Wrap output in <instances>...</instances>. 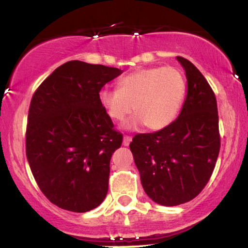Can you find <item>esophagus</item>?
I'll list each match as a JSON object with an SVG mask.
<instances>
[{"label":"esophagus","instance_id":"1","mask_svg":"<svg viewBox=\"0 0 248 248\" xmlns=\"http://www.w3.org/2000/svg\"><path fill=\"white\" fill-rule=\"evenodd\" d=\"M130 142H131V137L130 136H124V142H122V144H124V146H129Z\"/></svg>","mask_w":248,"mask_h":248}]
</instances>
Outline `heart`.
<instances>
[{
	"label": "heart",
	"instance_id": "heart-1",
	"mask_svg": "<svg viewBox=\"0 0 248 248\" xmlns=\"http://www.w3.org/2000/svg\"><path fill=\"white\" fill-rule=\"evenodd\" d=\"M184 93L186 80L178 68L156 66L131 72L119 81L117 90L102 89L98 102L114 121L124 120L133 109L136 115L124 124L127 129L145 124L151 130H160L173 122Z\"/></svg>",
	"mask_w": 248,
	"mask_h": 248
}]
</instances>
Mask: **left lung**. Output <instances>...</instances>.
<instances>
[{
	"label": "left lung",
	"mask_w": 248,
	"mask_h": 248,
	"mask_svg": "<svg viewBox=\"0 0 248 248\" xmlns=\"http://www.w3.org/2000/svg\"><path fill=\"white\" fill-rule=\"evenodd\" d=\"M176 59L187 81L180 115L164 129L136 135L129 145L144 191L162 206H177L198 196L220 152L214 93L192 62Z\"/></svg>",
	"instance_id": "8db88e82"
}]
</instances>
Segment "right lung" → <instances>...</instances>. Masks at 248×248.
I'll use <instances>...</instances> for the list:
<instances>
[{
    "label": "right lung",
    "mask_w": 248,
    "mask_h": 248,
    "mask_svg": "<svg viewBox=\"0 0 248 248\" xmlns=\"http://www.w3.org/2000/svg\"><path fill=\"white\" fill-rule=\"evenodd\" d=\"M121 70L71 61L37 88L30 105L26 155L43 194L59 208L84 213L108 190L109 161L122 135L98 102Z\"/></svg>",
    "instance_id": "1"
}]
</instances>
